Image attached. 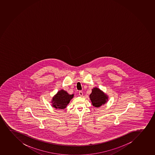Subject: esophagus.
Returning a JSON list of instances; mask_svg holds the SVG:
<instances>
[{
    "label": "esophagus",
    "instance_id": "esophagus-1",
    "mask_svg": "<svg viewBox=\"0 0 155 155\" xmlns=\"http://www.w3.org/2000/svg\"><path fill=\"white\" fill-rule=\"evenodd\" d=\"M79 95L80 96L82 97L83 96V93H82V91H79Z\"/></svg>",
    "mask_w": 155,
    "mask_h": 155
}]
</instances>
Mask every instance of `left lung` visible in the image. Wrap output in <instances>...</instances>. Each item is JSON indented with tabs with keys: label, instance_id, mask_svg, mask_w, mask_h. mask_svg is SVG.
I'll return each mask as SVG.
<instances>
[{
	"label": "left lung",
	"instance_id": "obj_1",
	"mask_svg": "<svg viewBox=\"0 0 155 155\" xmlns=\"http://www.w3.org/2000/svg\"><path fill=\"white\" fill-rule=\"evenodd\" d=\"M90 100L92 105L96 107H99L105 104L108 101V97L104 92L98 87H94L92 90L90 95Z\"/></svg>",
	"mask_w": 155,
	"mask_h": 155
}]
</instances>
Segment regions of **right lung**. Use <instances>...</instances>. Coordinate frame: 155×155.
I'll return each mask as SVG.
<instances>
[{"label":"right lung","instance_id":"right-lung-1","mask_svg":"<svg viewBox=\"0 0 155 155\" xmlns=\"http://www.w3.org/2000/svg\"><path fill=\"white\" fill-rule=\"evenodd\" d=\"M74 94L70 95L64 90H61L54 96L51 103L52 106L56 109L64 110L74 97Z\"/></svg>","mask_w":155,"mask_h":155}]
</instances>
